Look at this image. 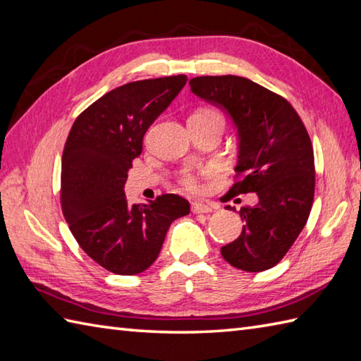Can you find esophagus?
Wrapping results in <instances>:
<instances>
[{"label":"esophagus","instance_id":"obj_1","mask_svg":"<svg viewBox=\"0 0 361 361\" xmlns=\"http://www.w3.org/2000/svg\"><path fill=\"white\" fill-rule=\"evenodd\" d=\"M213 208L210 204L207 202H193L191 204V212H193L195 214H199V213H210L213 212Z\"/></svg>","mask_w":361,"mask_h":361}]
</instances>
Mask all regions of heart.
<instances>
[{
	"instance_id": "obj_1",
	"label": "heart",
	"mask_w": 361,
	"mask_h": 361,
	"mask_svg": "<svg viewBox=\"0 0 361 361\" xmlns=\"http://www.w3.org/2000/svg\"><path fill=\"white\" fill-rule=\"evenodd\" d=\"M190 118H196V120H224L219 111H216L213 108H201L193 113ZM180 182L185 185L187 188H195L196 187V178L193 173H190L188 170L182 171L180 176Z\"/></svg>"
}]
</instances>
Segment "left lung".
Instances as JSON below:
<instances>
[{"mask_svg": "<svg viewBox=\"0 0 361 361\" xmlns=\"http://www.w3.org/2000/svg\"><path fill=\"white\" fill-rule=\"evenodd\" d=\"M190 86L227 111L238 130L236 182L228 195L258 196V204L239 210L243 231L221 248L222 258L244 271L271 269L301 233L314 202V148L306 126L284 97L248 78L205 75L191 78Z\"/></svg>", "mask_w": 361, "mask_h": 361, "instance_id": "1", "label": "left lung"}]
</instances>
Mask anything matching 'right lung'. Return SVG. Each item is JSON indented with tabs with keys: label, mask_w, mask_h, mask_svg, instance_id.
<instances>
[{
	"label": "right lung",
	"mask_w": 361,
	"mask_h": 361,
	"mask_svg": "<svg viewBox=\"0 0 361 361\" xmlns=\"http://www.w3.org/2000/svg\"><path fill=\"white\" fill-rule=\"evenodd\" d=\"M185 83L180 74L118 86L71 128L61 157L63 216L83 252L116 275L147 270L171 222L190 213V202L178 195L130 205L123 191L143 135Z\"/></svg>",
	"instance_id": "add662e5"
}]
</instances>
